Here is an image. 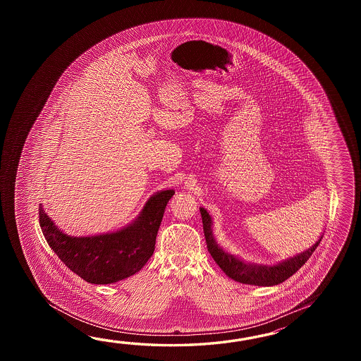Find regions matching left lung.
Masks as SVG:
<instances>
[{"label": "left lung", "instance_id": "1", "mask_svg": "<svg viewBox=\"0 0 361 361\" xmlns=\"http://www.w3.org/2000/svg\"><path fill=\"white\" fill-rule=\"evenodd\" d=\"M201 218H202V227L204 235L207 240V252L213 257L215 263L221 267L223 272L231 277L232 280L243 283V284L258 285V286H272V285L281 284L286 279L294 275L298 269L308 261V258L312 255L314 249L319 246L322 238L310 247L306 252L298 254L297 257H293L288 261L281 262L276 266H257L245 263L236 257L226 253L222 247H219L215 243L212 231V218L204 207L200 209Z\"/></svg>", "mask_w": 361, "mask_h": 361}]
</instances>
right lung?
<instances>
[{
    "label": "right lung",
    "instance_id": "right-lung-1",
    "mask_svg": "<svg viewBox=\"0 0 361 361\" xmlns=\"http://www.w3.org/2000/svg\"><path fill=\"white\" fill-rule=\"evenodd\" d=\"M173 190L147 201L138 219L123 230L92 238H69L39 207V226L61 261L90 284H112L137 274L154 254L157 231Z\"/></svg>",
    "mask_w": 361,
    "mask_h": 361
}]
</instances>
